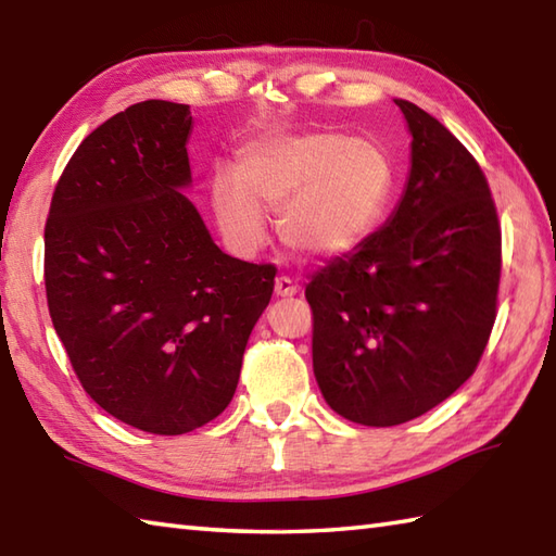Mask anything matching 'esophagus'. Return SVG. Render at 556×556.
<instances>
[{
    "label": "esophagus",
    "mask_w": 556,
    "mask_h": 556,
    "mask_svg": "<svg viewBox=\"0 0 556 556\" xmlns=\"http://www.w3.org/2000/svg\"><path fill=\"white\" fill-rule=\"evenodd\" d=\"M300 292V286H294V282L288 276H278L276 278V294L278 298H292V294Z\"/></svg>",
    "instance_id": "34e87169"
}]
</instances>
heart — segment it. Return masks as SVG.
Instances as JSON below:
<instances>
[{"label":"heart","instance_id":"b5f03b06","mask_svg":"<svg viewBox=\"0 0 556 556\" xmlns=\"http://www.w3.org/2000/svg\"><path fill=\"white\" fill-rule=\"evenodd\" d=\"M395 187L387 151L338 131L278 134L247 143L237 165L218 167L208 199L215 228L235 254L268 242V213L280 211V240L312 258L355 249L381 220Z\"/></svg>","mask_w":556,"mask_h":556}]
</instances>
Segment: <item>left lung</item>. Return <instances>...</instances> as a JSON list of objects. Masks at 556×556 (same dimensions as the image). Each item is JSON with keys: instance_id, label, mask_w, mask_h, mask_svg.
Segmentation results:
<instances>
[{"instance_id": "1", "label": "left lung", "mask_w": 556, "mask_h": 556, "mask_svg": "<svg viewBox=\"0 0 556 556\" xmlns=\"http://www.w3.org/2000/svg\"><path fill=\"white\" fill-rule=\"evenodd\" d=\"M395 105L413 139L399 206L304 292L324 401L367 427L415 420L470 379L502 274V230L480 165L429 112Z\"/></svg>"}]
</instances>
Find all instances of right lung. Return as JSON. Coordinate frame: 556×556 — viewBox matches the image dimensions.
Wrapping results in <instances>:
<instances>
[{
    "mask_svg": "<svg viewBox=\"0 0 556 556\" xmlns=\"http://www.w3.org/2000/svg\"><path fill=\"white\" fill-rule=\"evenodd\" d=\"M189 105L146 100L88 134L45 225V288L78 381L105 413L187 434L232 401L276 268L225 254L185 191Z\"/></svg>",
    "mask_w": 556,
    "mask_h": 556,
    "instance_id": "obj_1",
    "label": "right lung"
}]
</instances>
